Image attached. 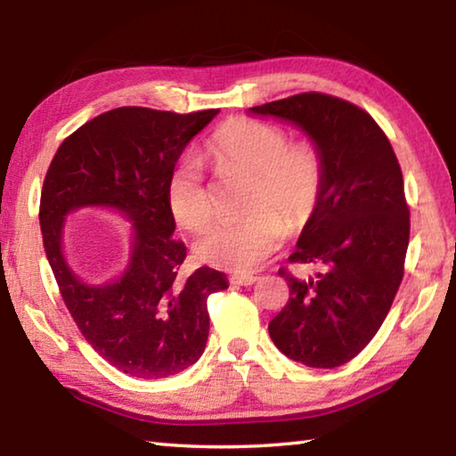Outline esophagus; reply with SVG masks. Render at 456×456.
<instances>
[{
	"label": "esophagus",
	"instance_id": "esophagus-1",
	"mask_svg": "<svg viewBox=\"0 0 456 456\" xmlns=\"http://www.w3.org/2000/svg\"><path fill=\"white\" fill-rule=\"evenodd\" d=\"M231 285H253L257 281V275H251V273H233L229 277Z\"/></svg>",
	"mask_w": 456,
	"mask_h": 456
}]
</instances>
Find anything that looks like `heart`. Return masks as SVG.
I'll return each mask as SVG.
<instances>
[{
    "label": "heart",
    "mask_w": 456,
    "mask_h": 456,
    "mask_svg": "<svg viewBox=\"0 0 456 456\" xmlns=\"http://www.w3.org/2000/svg\"><path fill=\"white\" fill-rule=\"evenodd\" d=\"M221 175L251 176L243 217L217 221L199 237V259L229 272H247L280 249L289 229L314 217L323 191V163L310 142H289L281 126L231 118L207 144ZM167 203L175 221L200 231L213 217V199L197 163L183 160L168 176Z\"/></svg>",
    "instance_id": "obj_1"
}]
</instances>
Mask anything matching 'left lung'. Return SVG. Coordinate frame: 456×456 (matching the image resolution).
I'll use <instances>...</instances> for the list:
<instances>
[{
  "label": "left lung",
  "instance_id": "1",
  "mask_svg": "<svg viewBox=\"0 0 456 456\" xmlns=\"http://www.w3.org/2000/svg\"><path fill=\"white\" fill-rule=\"evenodd\" d=\"M249 110L302 128L323 163L322 200L289 256L323 272L299 280L280 269L289 299L269 336L299 364L342 366L380 330L404 275L411 213L398 159L376 120L348 100L304 92Z\"/></svg>",
  "mask_w": 456,
  "mask_h": 456
}]
</instances>
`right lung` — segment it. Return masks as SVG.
I'll return each instance as SVG.
<instances>
[{
    "label": "right lung",
    "instance_id": "obj_1",
    "mask_svg": "<svg viewBox=\"0 0 456 456\" xmlns=\"http://www.w3.org/2000/svg\"><path fill=\"white\" fill-rule=\"evenodd\" d=\"M217 112L114 108L68 136L45 173L40 227L61 299L92 348L133 378L157 380L195 364L209 336L207 297L229 288L211 267L181 280L187 247L173 237L167 203L181 152ZM82 206H112L134 221L131 261L110 284L84 282L63 257V219Z\"/></svg>",
    "mask_w": 456,
    "mask_h": 456
}]
</instances>
